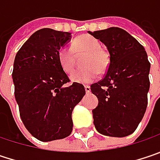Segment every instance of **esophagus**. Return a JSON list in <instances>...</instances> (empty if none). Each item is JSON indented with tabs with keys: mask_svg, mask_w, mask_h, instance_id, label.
<instances>
[{
	"mask_svg": "<svg viewBox=\"0 0 160 160\" xmlns=\"http://www.w3.org/2000/svg\"><path fill=\"white\" fill-rule=\"evenodd\" d=\"M85 90H86V93H90V91H91V87L89 86H85Z\"/></svg>",
	"mask_w": 160,
	"mask_h": 160,
	"instance_id": "esophagus-1",
	"label": "esophagus"
}]
</instances>
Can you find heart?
I'll return each mask as SVG.
<instances>
[{
    "label": "heart",
    "mask_w": 160,
    "mask_h": 160,
    "mask_svg": "<svg viewBox=\"0 0 160 160\" xmlns=\"http://www.w3.org/2000/svg\"><path fill=\"white\" fill-rule=\"evenodd\" d=\"M84 68L71 74V80L78 84H89L97 78V74L108 71L110 63L108 52L100 46L99 41L89 34L76 37L70 47H62L58 52V58L66 73H72L75 67L76 55H84Z\"/></svg>",
    "instance_id": "heart-1"
}]
</instances>
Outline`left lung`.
I'll return each instance as SVG.
<instances>
[{
    "label": "left lung",
    "instance_id": "obj_1",
    "mask_svg": "<svg viewBox=\"0 0 160 160\" xmlns=\"http://www.w3.org/2000/svg\"><path fill=\"white\" fill-rule=\"evenodd\" d=\"M108 48L110 63L105 77L91 85L98 98L92 110L100 134L123 138L135 131L148 106L150 63L145 48L118 27L88 32Z\"/></svg>",
    "mask_w": 160,
    "mask_h": 160
}]
</instances>
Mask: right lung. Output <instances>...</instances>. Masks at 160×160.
<instances>
[{"instance_id": "obj_1", "label": "right lung", "mask_w": 160, "mask_h": 160, "mask_svg": "<svg viewBox=\"0 0 160 160\" xmlns=\"http://www.w3.org/2000/svg\"><path fill=\"white\" fill-rule=\"evenodd\" d=\"M71 33L50 28L32 33L18 51L12 80L22 121L40 141L68 137L73 130L72 112L86 94L83 85L73 83L64 73L58 52Z\"/></svg>"}]
</instances>
